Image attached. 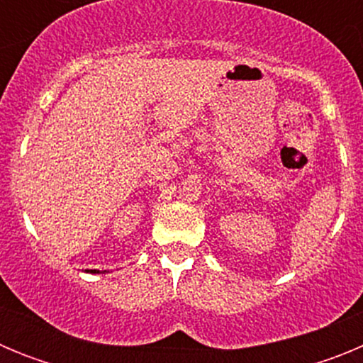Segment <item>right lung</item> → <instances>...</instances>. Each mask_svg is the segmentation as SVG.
Returning <instances> with one entry per match:
<instances>
[{
	"instance_id": "right-lung-1",
	"label": "right lung",
	"mask_w": 363,
	"mask_h": 363,
	"mask_svg": "<svg viewBox=\"0 0 363 363\" xmlns=\"http://www.w3.org/2000/svg\"><path fill=\"white\" fill-rule=\"evenodd\" d=\"M89 272H99V271H96V269H91V271H89Z\"/></svg>"
}]
</instances>
